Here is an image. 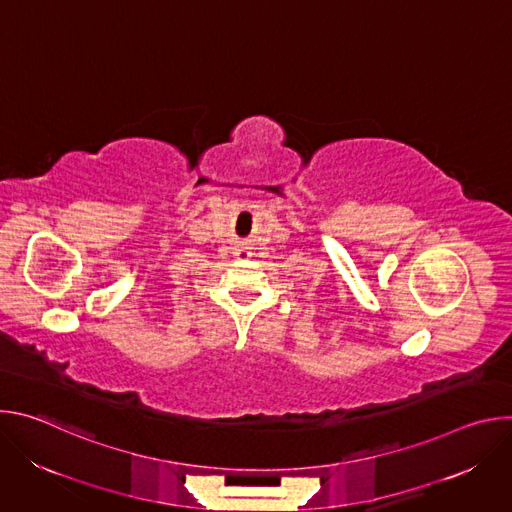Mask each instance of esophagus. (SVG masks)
I'll return each instance as SVG.
<instances>
[{
    "mask_svg": "<svg viewBox=\"0 0 512 512\" xmlns=\"http://www.w3.org/2000/svg\"><path fill=\"white\" fill-rule=\"evenodd\" d=\"M235 257L245 261V259H249V257H251V253H249V249H245V247H237V249H235Z\"/></svg>",
    "mask_w": 512,
    "mask_h": 512,
    "instance_id": "1",
    "label": "esophagus"
}]
</instances>
